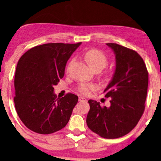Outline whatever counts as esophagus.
I'll return each instance as SVG.
<instances>
[{"label": "esophagus", "instance_id": "esophagus-1", "mask_svg": "<svg viewBox=\"0 0 161 161\" xmlns=\"http://www.w3.org/2000/svg\"><path fill=\"white\" fill-rule=\"evenodd\" d=\"M79 102H87V99L84 98V97H79Z\"/></svg>", "mask_w": 161, "mask_h": 161}]
</instances>
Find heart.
<instances>
[{"mask_svg": "<svg viewBox=\"0 0 161 161\" xmlns=\"http://www.w3.org/2000/svg\"><path fill=\"white\" fill-rule=\"evenodd\" d=\"M84 58L89 66L95 71H100L103 70L105 67L108 64V57L105 56L104 53L98 49H91L85 53L84 55ZM73 61L69 63L68 69H69L70 66L72 64ZM98 89V85L94 84V83L89 82H82L79 83L77 85L76 90L79 93L85 96L90 95L93 91H97Z\"/></svg>", "mask_w": 161, "mask_h": 161, "instance_id": "heart-1", "label": "heart"}]
</instances>
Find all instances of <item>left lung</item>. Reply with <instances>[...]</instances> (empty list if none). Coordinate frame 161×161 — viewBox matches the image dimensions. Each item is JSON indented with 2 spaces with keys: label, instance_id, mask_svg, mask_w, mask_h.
<instances>
[{
  "label": "left lung",
  "instance_id": "8db88e82",
  "mask_svg": "<svg viewBox=\"0 0 161 161\" xmlns=\"http://www.w3.org/2000/svg\"><path fill=\"white\" fill-rule=\"evenodd\" d=\"M116 55V70L105 89L111 98V106H101L92 99L87 125L91 131L107 139L129 134L137 125L145 110L148 73L142 57L135 50L115 43H107Z\"/></svg>",
  "mask_w": 161,
  "mask_h": 161
}]
</instances>
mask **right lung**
<instances>
[{"instance_id": "1", "label": "right lung", "mask_w": 161, "mask_h": 161, "mask_svg": "<svg viewBox=\"0 0 161 161\" xmlns=\"http://www.w3.org/2000/svg\"><path fill=\"white\" fill-rule=\"evenodd\" d=\"M81 44H42L20 58L15 75L14 103L18 117L31 131L48 135L68 123L78 97L68 93L56 98L53 86L63 78L67 62Z\"/></svg>"}]
</instances>
